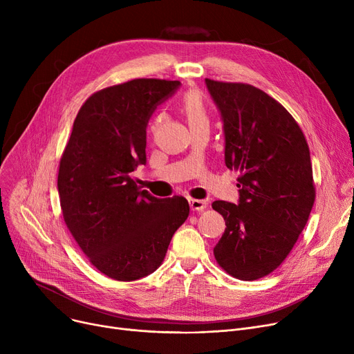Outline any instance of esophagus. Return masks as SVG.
I'll use <instances>...</instances> for the list:
<instances>
[{"instance_id":"esophagus-1","label":"esophagus","mask_w":354,"mask_h":354,"mask_svg":"<svg viewBox=\"0 0 354 354\" xmlns=\"http://www.w3.org/2000/svg\"><path fill=\"white\" fill-rule=\"evenodd\" d=\"M189 207H191L192 211L201 212L208 207V203L205 201H202V199H189Z\"/></svg>"}]
</instances>
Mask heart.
<instances>
[{
    "label": "heart",
    "mask_w": 354,
    "mask_h": 354,
    "mask_svg": "<svg viewBox=\"0 0 354 354\" xmlns=\"http://www.w3.org/2000/svg\"><path fill=\"white\" fill-rule=\"evenodd\" d=\"M182 107L185 115L188 118L189 127H198V126H209V118L207 115V110L203 107L202 99L195 91H189L183 96Z\"/></svg>",
    "instance_id": "b5f03b06"
}]
</instances>
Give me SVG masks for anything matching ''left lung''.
Returning a JSON list of instances; mask_svg holds the SVG:
<instances>
[{
	"label": "left lung",
	"mask_w": 354,
	"mask_h": 354,
	"mask_svg": "<svg viewBox=\"0 0 354 354\" xmlns=\"http://www.w3.org/2000/svg\"><path fill=\"white\" fill-rule=\"evenodd\" d=\"M224 123L225 165L239 172L238 203L215 201L225 232L218 264L244 281L272 272L304 230L315 198L310 151L300 126L251 84L205 79Z\"/></svg>",
	"instance_id": "obj_1"
}]
</instances>
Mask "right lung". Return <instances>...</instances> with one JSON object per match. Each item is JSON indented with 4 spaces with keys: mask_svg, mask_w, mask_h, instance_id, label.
<instances>
[{
    "mask_svg": "<svg viewBox=\"0 0 354 354\" xmlns=\"http://www.w3.org/2000/svg\"><path fill=\"white\" fill-rule=\"evenodd\" d=\"M180 82L135 79L90 96L73 123L57 189L64 222L90 263L119 281L152 274L187 221L182 196L159 199L130 178L146 163V127Z\"/></svg>",
    "mask_w": 354,
    "mask_h": 354,
    "instance_id": "right-lung-1",
    "label": "right lung"
}]
</instances>
